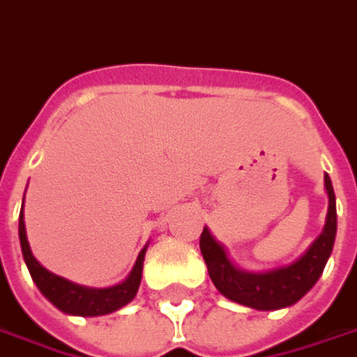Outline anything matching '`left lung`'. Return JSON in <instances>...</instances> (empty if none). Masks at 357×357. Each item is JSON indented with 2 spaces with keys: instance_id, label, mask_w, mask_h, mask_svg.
I'll use <instances>...</instances> for the list:
<instances>
[{
  "instance_id": "obj_1",
  "label": "left lung",
  "mask_w": 357,
  "mask_h": 357,
  "mask_svg": "<svg viewBox=\"0 0 357 357\" xmlns=\"http://www.w3.org/2000/svg\"><path fill=\"white\" fill-rule=\"evenodd\" d=\"M324 190L328 196V211L321 235L301 257L286 266L270 268L262 272L239 268L229 258L227 249L211 235L208 227H204L200 250L211 282L221 296L257 311H276L291 307L305 296L323 274L336 239V198L328 174H324Z\"/></svg>"
}]
</instances>
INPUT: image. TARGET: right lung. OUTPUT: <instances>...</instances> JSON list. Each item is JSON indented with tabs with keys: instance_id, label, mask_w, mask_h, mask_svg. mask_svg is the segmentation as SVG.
<instances>
[{
	"instance_id": "right-lung-1",
	"label": "right lung",
	"mask_w": 357,
	"mask_h": 357,
	"mask_svg": "<svg viewBox=\"0 0 357 357\" xmlns=\"http://www.w3.org/2000/svg\"><path fill=\"white\" fill-rule=\"evenodd\" d=\"M19 241H21L24 264L33 276V282L40 289V294L50 301L52 305L58 307L61 313L75 314V317H100V314L114 313L118 309L128 305L136 297L137 289H139L147 245L139 250L136 264L126 276V280H122L120 284H114L110 287H89L79 286V284L70 282L66 278L52 274L50 270H46L34 258L29 239H26L23 208H21V215H19Z\"/></svg>"
}]
</instances>
